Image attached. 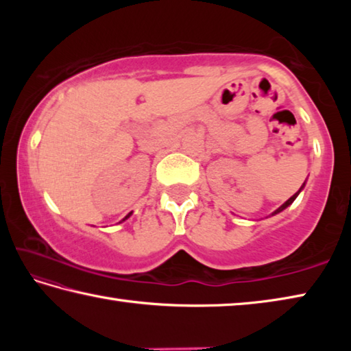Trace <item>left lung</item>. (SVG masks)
Segmentation results:
<instances>
[{
    "mask_svg": "<svg viewBox=\"0 0 351 351\" xmlns=\"http://www.w3.org/2000/svg\"><path fill=\"white\" fill-rule=\"evenodd\" d=\"M305 182H306V181H305ZM305 182H304V184H302V186H300V189H299V190H297V192H295V193L293 195V197H291V198H289L288 201H285V203H283V204H282L280 207H278V209H276L274 212H272L269 217H274V215H277V213H280L282 210H285V209H287V207H288V206H291V204H293V203H294V199H295L297 197H299V193L302 192V190H304V187H305Z\"/></svg>",
    "mask_w": 351,
    "mask_h": 351,
    "instance_id": "obj_1",
    "label": "left lung"
}]
</instances>
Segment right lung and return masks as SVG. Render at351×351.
<instances>
[{
    "label": "right lung",
    "instance_id": "obj_1",
    "mask_svg": "<svg viewBox=\"0 0 351 351\" xmlns=\"http://www.w3.org/2000/svg\"><path fill=\"white\" fill-rule=\"evenodd\" d=\"M130 215H132V213H130ZM130 215H127V217H125V218H123V219H122V221H125V219H127V218H128V217H130ZM122 221H119V223H122Z\"/></svg>",
    "mask_w": 351,
    "mask_h": 351
}]
</instances>
